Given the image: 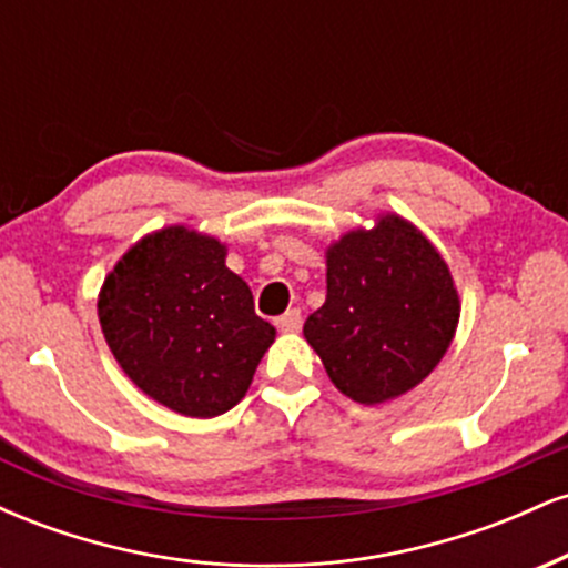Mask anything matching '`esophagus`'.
Instances as JSON below:
<instances>
[{
  "mask_svg": "<svg viewBox=\"0 0 568 568\" xmlns=\"http://www.w3.org/2000/svg\"><path fill=\"white\" fill-rule=\"evenodd\" d=\"M275 323H277L280 331H285V334H293V331L302 328V312H298V310L283 312V315H280Z\"/></svg>",
  "mask_w": 568,
  "mask_h": 568,
  "instance_id": "34e87169",
  "label": "esophagus"
}]
</instances>
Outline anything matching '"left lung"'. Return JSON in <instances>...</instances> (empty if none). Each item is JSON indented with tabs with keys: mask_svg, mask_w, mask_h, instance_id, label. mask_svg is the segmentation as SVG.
Returning <instances> with one entry per match:
<instances>
[{
	"mask_svg": "<svg viewBox=\"0 0 568 568\" xmlns=\"http://www.w3.org/2000/svg\"><path fill=\"white\" fill-rule=\"evenodd\" d=\"M325 304L304 323L328 379L352 400L414 389L440 363L459 323V293L435 245L387 213L325 251Z\"/></svg>",
	"mask_w": 568,
	"mask_h": 568,
	"instance_id": "8db88e82",
	"label": "left lung"
}]
</instances>
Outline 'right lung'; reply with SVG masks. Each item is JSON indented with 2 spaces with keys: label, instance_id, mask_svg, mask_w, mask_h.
Returning a JSON list of instances; mask_svg holds the SVG:
<instances>
[{
  "label": "right lung",
  "instance_id": "obj_1",
  "mask_svg": "<svg viewBox=\"0 0 568 568\" xmlns=\"http://www.w3.org/2000/svg\"><path fill=\"white\" fill-rule=\"evenodd\" d=\"M98 321L135 387L194 419L237 406L275 342L247 283L226 266V245L186 226L130 247L103 280Z\"/></svg>",
  "mask_w": 568,
  "mask_h": 568
}]
</instances>
